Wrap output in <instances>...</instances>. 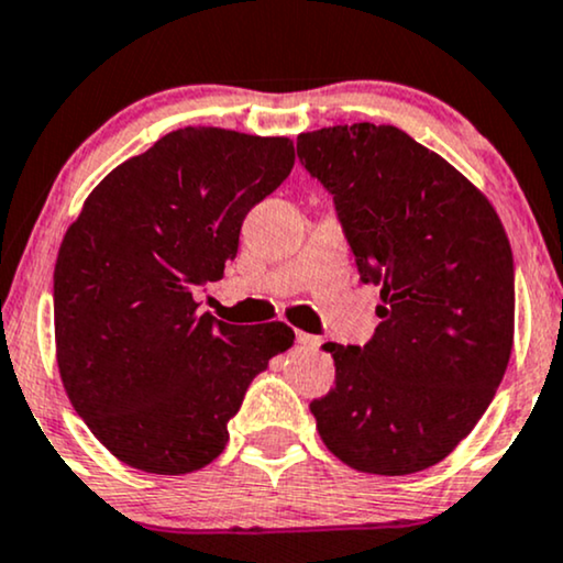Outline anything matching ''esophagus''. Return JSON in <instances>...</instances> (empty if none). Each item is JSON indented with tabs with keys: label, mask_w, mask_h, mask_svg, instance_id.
Returning <instances> with one entry per match:
<instances>
[{
	"label": "esophagus",
	"mask_w": 563,
	"mask_h": 563,
	"mask_svg": "<svg viewBox=\"0 0 563 563\" xmlns=\"http://www.w3.org/2000/svg\"><path fill=\"white\" fill-rule=\"evenodd\" d=\"M296 343L303 349H320V335H309V333H296Z\"/></svg>",
	"instance_id": "34e87169"
}]
</instances>
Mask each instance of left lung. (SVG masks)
Listing matches in <instances>:
<instances>
[{
  "label": "left lung",
  "mask_w": 563,
  "mask_h": 563,
  "mask_svg": "<svg viewBox=\"0 0 563 563\" xmlns=\"http://www.w3.org/2000/svg\"><path fill=\"white\" fill-rule=\"evenodd\" d=\"M358 280L380 288L364 346L324 343L335 388L309 409L322 443L369 475L443 462L485 415L514 341V256L490 201L393 125L301 133Z\"/></svg>",
  "instance_id": "8db88e82"
}]
</instances>
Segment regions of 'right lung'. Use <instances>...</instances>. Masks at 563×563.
<instances>
[{"mask_svg":"<svg viewBox=\"0 0 563 563\" xmlns=\"http://www.w3.org/2000/svg\"><path fill=\"white\" fill-rule=\"evenodd\" d=\"M290 167L288 139L180 128L114 167L67 228L54 264L59 375L128 466L186 475L214 462L249 385L294 346L288 324H228L194 301Z\"/></svg>","mask_w":563,"mask_h":563,"instance_id":"obj_1","label":"right lung"}]
</instances>
